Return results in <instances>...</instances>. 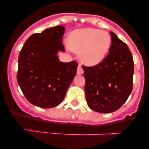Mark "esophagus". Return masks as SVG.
Instances as JSON below:
<instances>
[{
    "mask_svg": "<svg viewBox=\"0 0 149 149\" xmlns=\"http://www.w3.org/2000/svg\"><path fill=\"white\" fill-rule=\"evenodd\" d=\"M77 74L78 75H81L84 74V70H83L82 67H81V65H78L77 66Z\"/></svg>",
    "mask_w": 149,
    "mask_h": 149,
    "instance_id": "1",
    "label": "esophagus"
}]
</instances>
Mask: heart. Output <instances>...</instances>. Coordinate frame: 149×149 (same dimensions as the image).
Here are the masks:
<instances>
[{
    "label": "heart",
    "mask_w": 149,
    "mask_h": 149,
    "mask_svg": "<svg viewBox=\"0 0 149 149\" xmlns=\"http://www.w3.org/2000/svg\"><path fill=\"white\" fill-rule=\"evenodd\" d=\"M111 45L110 35L95 28L77 29L71 33L68 47L79 52L78 56L84 65L93 66L104 59Z\"/></svg>",
    "instance_id": "heart-1"
}]
</instances>
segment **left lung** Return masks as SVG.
Returning <instances> with one entry per match:
<instances>
[{"mask_svg":"<svg viewBox=\"0 0 149 149\" xmlns=\"http://www.w3.org/2000/svg\"><path fill=\"white\" fill-rule=\"evenodd\" d=\"M108 55L99 64L83 66L85 94L91 110L110 113L119 109L133 89L134 60L127 45L110 32Z\"/></svg>","mask_w":149,"mask_h":149,"instance_id":"8db88e82","label":"left lung"}]
</instances>
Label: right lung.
Masks as SVG:
<instances>
[{
  "label": "right lung",
  "instance_id": "add662e5",
  "mask_svg": "<svg viewBox=\"0 0 149 149\" xmlns=\"http://www.w3.org/2000/svg\"><path fill=\"white\" fill-rule=\"evenodd\" d=\"M63 26L31 35L18 56L17 81L29 102L41 108L57 106L77 73V63H63L57 56L65 51Z\"/></svg>",
  "mask_w": 149,
  "mask_h": 149
}]
</instances>
